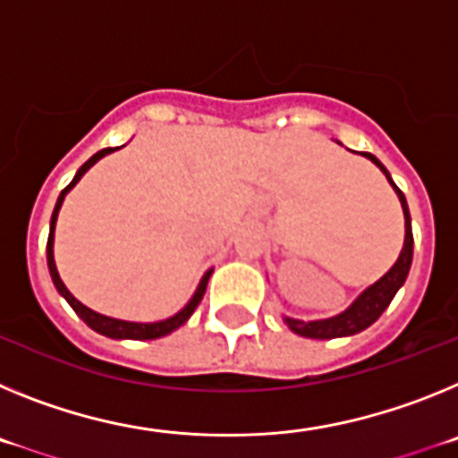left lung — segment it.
<instances>
[{
    "label": "left lung",
    "instance_id": "1",
    "mask_svg": "<svg viewBox=\"0 0 458 458\" xmlns=\"http://www.w3.org/2000/svg\"><path fill=\"white\" fill-rule=\"evenodd\" d=\"M362 156H367L376 167H380V172L386 174L387 181L392 183V188H394L396 194H399V201H402V208H403V217H406V241H403V250L402 254H399V259H396V264L392 266V268L387 270V273L376 282V284H371L365 293L360 295L358 301H355L349 310L344 311V314H339V317L323 318V321H310V323L298 321V318H284L286 326H289L293 333L301 335V337L335 339V337H349V335L362 333L365 327H369L371 323H374L376 318L387 310V305L392 302L396 291L402 289V284L406 282L408 270H411L412 229H411V213H408L406 197H403L402 190L396 188L390 172L380 165L378 157L371 156V153H362Z\"/></svg>",
    "mask_w": 458,
    "mask_h": 458
}]
</instances>
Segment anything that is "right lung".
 I'll list each match as a JSON object with an SVG mask.
<instances>
[{
  "mask_svg": "<svg viewBox=\"0 0 458 458\" xmlns=\"http://www.w3.org/2000/svg\"><path fill=\"white\" fill-rule=\"evenodd\" d=\"M114 148H103V151H98L96 156H91L87 160V163L82 165V167L78 169V174H75V179L71 181V183L66 185V188L62 190V194H59V199H56V206H55V213H52V220H50V236H47V268H50V275H52V282H55L56 291L64 295L68 301V305L75 310V314H78L80 318H82L84 323H87L89 327H93L96 333L105 335V337H112V339H157V337H165V335L174 333L176 327L183 326L185 321H188L190 317H192V311L197 310V305L201 302V298H204L206 293V284H208V277L210 273L204 275V279H201L199 289H197V293L192 295V301L188 302V305L183 307V310L176 314V317L167 318V321H157V323H132V321H119V318H109V317H103V314H98V311L89 310L87 305H82V302L75 298V295L71 293V291L66 289V284L62 282V277H59V273H56V266H55V257H52V242H55V222H56V213H59V208H62V201L64 197H66L68 190L72 188V185L78 183L80 179H82V174L87 172L91 165H96L103 156H107V153H112Z\"/></svg>",
  "mask_w": 458,
  "mask_h": 458,
  "instance_id": "1",
  "label": "right lung"
}]
</instances>
